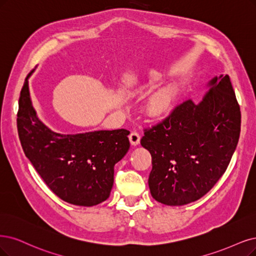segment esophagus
<instances>
[{"mask_svg":"<svg viewBox=\"0 0 256 256\" xmlns=\"http://www.w3.org/2000/svg\"><path fill=\"white\" fill-rule=\"evenodd\" d=\"M130 141L133 146H137L140 142V134L137 130H133L130 134Z\"/></svg>","mask_w":256,"mask_h":256,"instance_id":"1","label":"esophagus"}]
</instances>
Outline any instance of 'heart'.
<instances>
[{"instance_id": "heart-1", "label": "heart", "mask_w": 256, "mask_h": 256, "mask_svg": "<svg viewBox=\"0 0 256 256\" xmlns=\"http://www.w3.org/2000/svg\"><path fill=\"white\" fill-rule=\"evenodd\" d=\"M172 101V94L168 92H162L150 100L148 104V110L153 114H158L164 110Z\"/></svg>"}]
</instances>
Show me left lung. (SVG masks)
I'll return each mask as SVG.
<instances>
[{
  "instance_id": "obj_1",
  "label": "left lung",
  "mask_w": 256,
  "mask_h": 256,
  "mask_svg": "<svg viewBox=\"0 0 256 256\" xmlns=\"http://www.w3.org/2000/svg\"><path fill=\"white\" fill-rule=\"evenodd\" d=\"M200 103L188 99L153 126L140 144L152 155L153 198L182 206L206 195L228 168L240 134V108L230 77L214 78Z\"/></svg>"
}]
</instances>
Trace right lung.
Masks as SVG:
<instances>
[{
    "label": "right lung",
    "mask_w": 256,
    "mask_h": 256,
    "mask_svg": "<svg viewBox=\"0 0 256 256\" xmlns=\"http://www.w3.org/2000/svg\"><path fill=\"white\" fill-rule=\"evenodd\" d=\"M25 79L18 99V134L26 157L62 200L92 206L106 200L114 184V166L130 148L124 128L77 135L54 133L36 117Z\"/></svg>",
    "instance_id": "obj_1"
}]
</instances>
